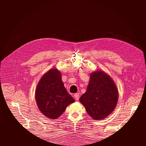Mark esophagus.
<instances>
[{"label": "esophagus", "mask_w": 146, "mask_h": 146, "mask_svg": "<svg viewBox=\"0 0 146 146\" xmlns=\"http://www.w3.org/2000/svg\"><path fill=\"white\" fill-rule=\"evenodd\" d=\"M74 98L76 100H78L79 98H80V95H79L78 93H76L74 94Z\"/></svg>", "instance_id": "1"}]
</instances>
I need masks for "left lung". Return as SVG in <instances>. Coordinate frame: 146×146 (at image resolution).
Wrapping results in <instances>:
<instances>
[{"label": "left lung", "instance_id": "obj_1", "mask_svg": "<svg viewBox=\"0 0 146 146\" xmlns=\"http://www.w3.org/2000/svg\"><path fill=\"white\" fill-rule=\"evenodd\" d=\"M118 97L117 88L111 77L97 70L91 74L86 91L79 100L92 119L102 120L115 109Z\"/></svg>", "mask_w": 146, "mask_h": 146}]
</instances>
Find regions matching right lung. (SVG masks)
Listing matches in <instances>:
<instances>
[{
	"label": "right lung",
	"mask_w": 146,
	"mask_h": 146,
	"mask_svg": "<svg viewBox=\"0 0 146 146\" xmlns=\"http://www.w3.org/2000/svg\"><path fill=\"white\" fill-rule=\"evenodd\" d=\"M35 99L39 111L51 119L60 117L68 106L75 102L64 86L60 72L55 68L44 74L39 81Z\"/></svg>",
	"instance_id": "obj_1"
}]
</instances>
